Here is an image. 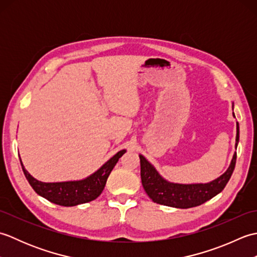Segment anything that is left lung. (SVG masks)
<instances>
[{"instance_id":"8db88e82","label":"left lung","mask_w":257,"mask_h":257,"mask_svg":"<svg viewBox=\"0 0 257 257\" xmlns=\"http://www.w3.org/2000/svg\"><path fill=\"white\" fill-rule=\"evenodd\" d=\"M234 116V112H233ZM235 117V116H234ZM238 122H236L235 149L239 139ZM140 158V176L146 193L158 204L177 207V209H189L198 206L211 200L225 188L235 168L236 152L233 155L232 161L227 170L217 179L207 183H174L160 176L156 168L146 159L143 155Z\"/></svg>"}]
</instances>
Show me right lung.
<instances>
[{
	"label": "right lung",
	"instance_id": "add662e5",
	"mask_svg": "<svg viewBox=\"0 0 257 257\" xmlns=\"http://www.w3.org/2000/svg\"><path fill=\"white\" fill-rule=\"evenodd\" d=\"M125 152V150H120L116 155L111 157L107 162L95 171L90 176L81 180H74V181H63V182H43L35 179L29 173L23 166L21 158V165L23 172L35 192L48 200L52 203L62 206H75L78 204L87 203L97 199L105 188L107 179L110 174L113 167L116 166L119 158Z\"/></svg>",
	"mask_w": 257,
	"mask_h": 257
}]
</instances>
